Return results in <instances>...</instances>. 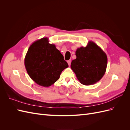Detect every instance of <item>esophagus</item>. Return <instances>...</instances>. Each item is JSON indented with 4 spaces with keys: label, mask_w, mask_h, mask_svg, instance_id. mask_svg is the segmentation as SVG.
<instances>
[{
    "label": "esophagus",
    "mask_w": 130,
    "mask_h": 130,
    "mask_svg": "<svg viewBox=\"0 0 130 130\" xmlns=\"http://www.w3.org/2000/svg\"><path fill=\"white\" fill-rule=\"evenodd\" d=\"M67 63H68V64L69 66H70V63H71V61H70V60L68 61H67Z\"/></svg>",
    "instance_id": "obj_1"
}]
</instances>
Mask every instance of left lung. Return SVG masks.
Returning a JSON list of instances; mask_svg holds the SVG:
<instances>
[{"label": "left lung", "mask_w": 130, "mask_h": 130, "mask_svg": "<svg viewBox=\"0 0 130 130\" xmlns=\"http://www.w3.org/2000/svg\"><path fill=\"white\" fill-rule=\"evenodd\" d=\"M76 58L70 67L80 83L86 86L95 84L103 77L107 65L106 53L95 43L89 41L86 47L77 48Z\"/></svg>", "instance_id": "obj_1"}]
</instances>
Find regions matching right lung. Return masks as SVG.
Returning a JSON list of instances; mask_svg holds the SVG:
<instances>
[{
    "mask_svg": "<svg viewBox=\"0 0 130 130\" xmlns=\"http://www.w3.org/2000/svg\"><path fill=\"white\" fill-rule=\"evenodd\" d=\"M24 64L29 76L37 84L49 87L56 82L62 72L68 67L63 56L47 37L32 43L27 50Z\"/></svg>",
    "mask_w": 130,
    "mask_h": 130,
    "instance_id": "1",
    "label": "right lung"
}]
</instances>
